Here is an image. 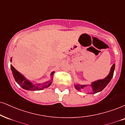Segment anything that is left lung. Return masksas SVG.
Returning <instances> with one entry per match:
<instances>
[{"mask_svg":"<svg viewBox=\"0 0 125 125\" xmlns=\"http://www.w3.org/2000/svg\"><path fill=\"white\" fill-rule=\"evenodd\" d=\"M115 64H113L111 68V70L109 74L107 75V77H105V78L103 79L98 80V81L93 82L92 83L91 86H92V89H93V92H92V94H94L97 93L98 92H101L106 87V86L109 83V82L111 81L112 78L113 77L114 75V72L115 70ZM87 85H81V84H75V87L76 90L79 91L81 89H83L84 87Z\"/></svg>","mask_w":125,"mask_h":125,"instance_id":"obj_1","label":"left lung"}]
</instances>
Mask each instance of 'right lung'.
Instances as JSON below:
<instances>
[{
    "label": "right lung",
    "instance_id": "right-lung-1",
    "mask_svg": "<svg viewBox=\"0 0 125 125\" xmlns=\"http://www.w3.org/2000/svg\"><path fill=\"white\" fill-rule=\"evenodd\" d=\"M12 61V58H11L10 61ZM11 70L12 73H13V76L14 78L15 81L16 82L19 84L21 87L24 89L27 90H41L44 88H47L52 84V82L49 81L46 82H44L43 83H38V84H33L32 83L24 77L23 75L20 73L18 71H17L13 67V65H10ZM54 72H52L51 73V76L54 74Z\"/></svg>",
    "mask_w": 125,
    "mask_h": 125
}]
</instances>
